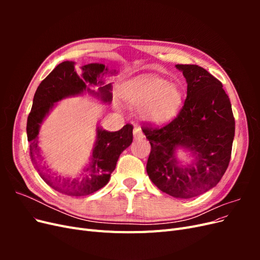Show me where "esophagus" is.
Returning <instances> with one entry per match:
<instances>
[{
	"label": "esophagus",
	"mask_w": 260,
	"mask_h": 260,
	"mask_svg": "<svg viewBox=\"0 0 260 260\" xmlns=\"http://www.w3.org/2000/svg\"><path fill=\"white\" fill-rule=\"evenodd\" d=\"M133 137H135L136 140H140V139L144 138L143 132H142V130H141L140 127H135V129H133Z\"/></svg>",
	"instance_id": "obj_1"
}]
</instances>
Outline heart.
<instances>
[{"label":"heart","instance_id":"b5f03b06","mask_svg":"<svg viewBox=\"0 0 260 260\" xmlns=\"http://www.w3.org/2000/svg\"><path fill=\"white\" fill-rule=\"evenodd\" d=\"M121 94L128 104L140 107L144 120L160 124L174 118L182 102V92L175 83H167L156 75H142L125 82Z\"/></svg>","mask_w":260,"mask_h":260}]
</instances>
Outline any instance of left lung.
I'll use <instances>...</instances> for the list:
<instances>
[{
  "mask_svg": "<svg viewBox=\"0 0 260 260\" xmlns=\"http://www.w3.org/2000/svg\"><path fill=\"white\" fill-rule=\"evenodd\" d=\"M187 82L186 99L175 119L158 127L143 123L151 143L146 171L160 191L191 199L215 186L229 166L235 121L222 83L198 65L176 66ZM177 146L197 154L192 168L182 169L174 157Z\"/></svg>",
  "mask_w": 260,
  "mask_h": 260,
  "instance_id": "left-lung-1",
  "label": "left lung"
}]
</instances>
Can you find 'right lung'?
I'll use <instances>...</instances> for the list:
<instances>
[{"mask_svg":"<svg viewBox=\"0 0 260 260\" xmlns=\"http://www.w3.org/2000/svg\"><path fill=\"white\" fill-rule=\"evenodd\" d=\"M81 74L77 70L75 61H62L53 69L36 91L32 107L27 120V138L31 159L37 165L42 179L55 190L72 196L89 195L106 185L116 164L123 149L132 143L133 125L127 123L122 129L109 132L98 128V141L93 149L91 162L84 169L82 179L60 178L41 168L42 156L38 146L39 128L44 117L50 112L55 102L65 96L80 94L90 84H102L98 77L107 74V67L103 64H88L81 67ZM115 73V72H114ZM113 74V73H112ZM112 85L108 83L100 88V95L104 102L112 101ZM43 170L41 171V169Z\"/></svg>","mask_w":260,"mask_h":260,"instance_id":"right-lung-1","label":"right lung"}]
</instances>
